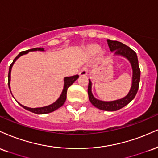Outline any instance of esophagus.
Here are the masks:
<instances>
[{
	"label": "esophagus",
	"instance_id": "obj_1",
	"mask_svg": "<svg viewBox=\"0 0 158 158\" xmlns=\"http://www.w3.org/2000/svg\"><path fill=\"white\" fill-rule=\"evenodd\" d=\"M87 72H88V69H87V67L86 66H83L82 69H81V71L79 72V75L81 76H85L87 75Z\"/></svg>",
	"mask_w": 158,
	"mask_h": 158
}]
</instances>
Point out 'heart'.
<instances>
[{"label":"heart","instance_id":"heart-1","mask_svg":"<svg viewBox=\"0 0 158 158\" xmlns=\"http://www.w3.org/2000/svg\"><path fill=\"white\" fill-rule=\"evenodd\" d=\"M93 52H98V49H97V48H94V49H93Z\"/></svg>","mask_w":158,"mask_h":158}]
</instances>
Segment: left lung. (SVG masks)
I'll use <instances>...</instances> for the list:
<instances>
[{
  "label": "left lung",
  "instance_id": "8db88e82",
  "mask_svg": "<svg viewBox=\"0 0 158 158\" xmlns=\"http://www.w3.org/2000/svg\"><path fill=\"white\" fill-rule=\"evenodd\" d=\"M107 44L109 47L110 51H114V54L116 55H123L130 61L133 70V77H132V85L129 91V94L125 98L122 99L114 101H102L96 99L92 93V83L90 80H89L88 85V94L89 101L94 106L97 107L98 109L103 111H117L122 109L123 107L127 106L128 103L134 99L139 88V83H140V70L139 67L138 57L136 52L131 49L130 47L122 44L121 42L117 41V40H107Z\"/></svg>",
  "mask_w": 158,
  "mask_h": 158
}]
</instances>
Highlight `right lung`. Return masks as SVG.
<instances>
[{
  "instance_id": "add662e5",
  "label": "right lung",
  "mask_w": 158,
  "mask_h": 158,
  "mask_svg": "<svg viewBox=\"0 0 158 158\" xmlns=\"http://www.w3.org/2000/svg\"><path fill=\"white\" fill-rule=\"evenodd\" d=\"M36 50H40V51H44V49L43 48H34V49H31L27 50V51H23L19 53V55L17 56L13 60V62L11 64L10 66H9V74H8V85H9V88L10 89V73H11V69H12V67L14 64V63L15 62V60L17 59L21 55H24V54H27L29 52V51H36ZM79 77L78 75H76L74 76H72V77H66L64 78V90H63L62 94L60 96V98L57 100L55 103H52V104L47 106L45 107H41V108H29V107L27 106H24L19 104L22 107H23L24 109H26L27 110L30 111L31 112H34L36 113V114H47V113H50V112H52L54 111H55L56 109H59L60 106H62L64 104L65 101H66V93H67V89Z\"/></svg>"
}]
</instances>
